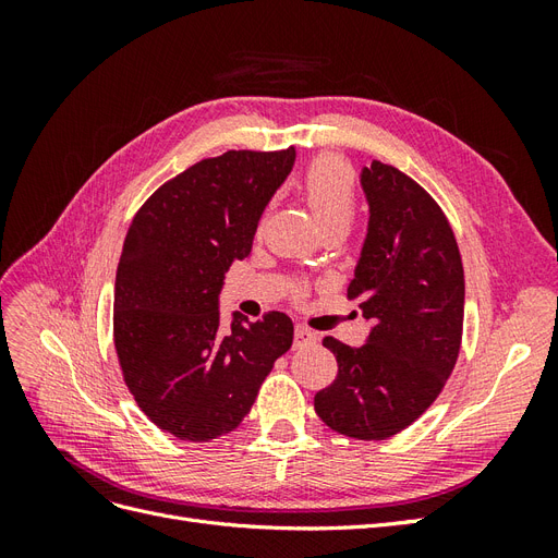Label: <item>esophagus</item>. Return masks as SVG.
<instances>
[{
  "label": "esophagus",
  "instance_id": "esophagus-1",
  "mask_svg": "<svg viewBox=\"0 0 558 558\" xmlns=\"http://www.w3.org/2000/svg\"><path fill=\"white\" fill-rule=\"evenodd\" d=\"M316 342V332L307 326H295V347H307Z\"/></svg>",
  "mask_w": 558,
  "mask_h": 558
}]
</instances>
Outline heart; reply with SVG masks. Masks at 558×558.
I'll list each match as a JSON object with an SVG mask.
<instances>
[{
	"instance_id": "obj_1",
	"label": "heart",
	"mask_w": 558,
	"mask_h": 558,
	"mask_svg": "<svg viewBox=\"0 0 558 558\" xmlns=\"http://www.w3.org/2000/svg\"><path fill=\"white\" fill-rule=\"evenodd\" d=\"M302 193L320 228H344L356 214V177L340 156H318L302 174ZM305 286H295V293Z\"/></svg>"
}]
</instances>
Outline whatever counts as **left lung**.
Instances as JSON below:
<instances>
[{"label":"left lung","instance_id":"left-lung-1","mask_svg":"<svg viewBox=\"0 0 558 558\" xmlns=\"http://www.w3.org/2000/svg\"><path fill=\"white\" fill-rule=\"evenodd\" d=\"M361 183L367 238L349 300L373 320L361 349L326 337L337 377L314 396L332 430L386 440L440 396L461 351L465 279L461 251L440 205L398 167L373 160Z\"/></svg>","mask_w":558,"mask_h":558}]
</instances>
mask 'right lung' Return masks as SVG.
Returning <instances> with one entry per match:
<instances>
[{
  "mask_svg": "<svg viewBox=\"0 0 558 558\" xmlns=\"http://www.w3.org/2000/svg\"><path fill=\"white\" fill-rule=\"evenodd\" d=\"M295 148L228 150L177 174L134 214L113 289V344L140 410L179 440L209 442L242 424L258 388L293 344V320L234 314L218 293L248 256L260 216Z\"/></svg>",
  "mask_w": 558,
  "mask_h": 558,
  "instance_id": "obj_1",
  "label": "right lung"
}]
</instances>
